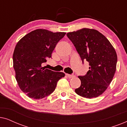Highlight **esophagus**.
Listing matches in <instances>:
<instances>
[{"label":"esophagus","mask_w":127,"mask_h":127,"mask_svg":"<svg viewBox=\"0 0 127 127\" xmlns=\"http://www.w3.org/2000/svg\"><path fill=\"white\" fill-rule=\"evenodd\" d=\"M66 75L67 77H68L69 78H73L75 77V76L74 75V74H66Z\"/></svg>","instance_id":"34e87169"}]
</instances>
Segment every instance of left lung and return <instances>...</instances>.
<instances>
[{"label":"left lung","instance_id":"obj_1","mask_svg":"<svg viewBox=\"0 0 127 127\" xmlns=\"http://www.w3.org/2000/svg\"><path fill=\"white\" fill-rule=\"evenodd\" d=\"M66 35L83 62H89L87 73L78 76L81 86L75 90L76 93L86 98L99 96L106 91L115 74L117 61L115 49L108 39L95 29L82 28Z\"/></svg>","mask_w":127,"mask_h":127}]
</instances>
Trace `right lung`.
I'll use <instances>...</instances> for the list:
<instances>
[{"label": "right lung", "instance_id": "1", "mask_svg": "<svg viewBox=\"0 0 127 127\" xmlns=\"http://www.w3.org/2000/svg\"><path fill=\"white\" fill-rule=\"evenodd\" d=\"M65 34L38 29L17 43L13 56L15 79L21 91L29 98L40 99L48 96L59 80L65 77L64 73L45 69L41 64L51 58L57 43Z\"/></svg>", "mask_w": 127, "mask_h": 127}]
</instances>
